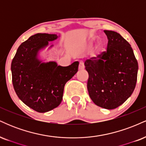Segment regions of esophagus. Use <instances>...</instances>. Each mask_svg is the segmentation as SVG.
Masks as SVG:
<instances>
[{"label":"esophagus","instance_id":"obj_1","mask_svg":"<svg viewBox=\"0 0 146 146\" xmlns=\"http://www.w3.org/2000/svg\"><path fill=\"white\" fill-rule=\"evenodd\" d=\"M84 68V65L82 61L80 62V64H79V70H83Z\"/></svg>","mask_w":146,"mask_h":146}]
</instances>
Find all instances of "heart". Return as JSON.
<instances>
[{"label": "heart", "instance_id": "1", "mask_svg": "<svg viewBox=\"0 0 146 146\" xmlns=\"http://www.w3.org/2000/svg\"><path fill=\"white\" fill-rule=\"evenodd\" d=\"M102 50V46L100 45H98V46L95 47V53H99Z\"/></svg>", "mask_w": 146, "mask_h": 146}]
</instances>
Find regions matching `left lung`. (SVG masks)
<instances>
[{
    "mask_svg": "<svg viewBox=\"0 0 146 146\" xmlns=\"http://www.w3.org/2000/svg\"><path fill=\"white\" fill-rule=\"evenodd\" d=\"M107 51L85 62L87 88L98 106L115 109L131 96L136 86L138 62L130 44L119 33L104 30Z\"/></svg>",
    "mask_w": 146,
    "mask_h": 146,
    "instance_id": "8db88e82",
    "label": "left lung"
}]
</instances>
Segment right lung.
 <instances>
[{
  "label": "right lung",
  "mask_w": 146,
  "mask_h": 146,
  "mask_svg": "<svg viewBox=\"0 0 146 146\" xmlns=\"http://www.w3.org/2000/svg\"><path fill=\"white\" fill-rule=\"evenodd\" d=\"M59 36L48 33L31 36L20 45L11 62L12 83L16 95L38 113L50 111L60 104L65 84L78 71V62L62 66L56 62H44L39 58L40 51Z\"/></svg>",
  "instance_id": "1"
}]
</instances>
